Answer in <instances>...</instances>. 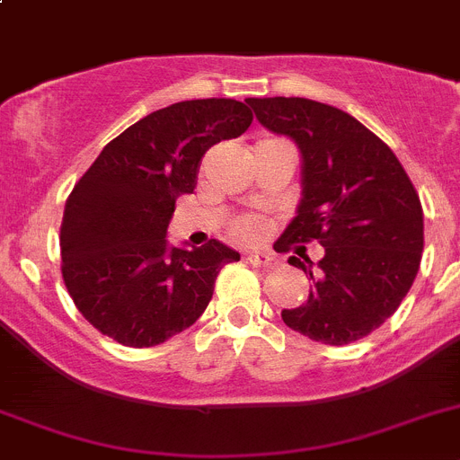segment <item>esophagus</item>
<instances>
[{
  "instance_id": "34e87169",
  "label": "esophagus",
  "mask_w": 460,
  "mask_h": 460,
  "mask_svg": "<svg viewBox=\"0 0 460 460\" xmlns=\"http://www.w3.org/2000/svg\"><path fill=\"white\" fill-rule=\"evenodd\" d=\"M247 261H250L254 268H261V270H266V268L272 266V256L266 254V252H252V254L247 256Z\"/></svg>"
}]
</instances>
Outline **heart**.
Instances as JSON below:
<instances>
[{"instance_id": "b5f03b06", "label": "heart", "mask_w": 460, "mask_h": 460, "mask_svg": "<svg viewBox=\"0 0 460 460\" xmlns=\"http://www.w3.org/2000/svg\"><path fill=\"white\" fill-rule=\"evenodd\" d=\"M231 235L235 240H243V243H254V240L263 238L268 231V225L259 217H238L235 222H231Z\"/></svg>"}]
</instances>
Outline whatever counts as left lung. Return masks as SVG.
Returning a JSON list of instances; mask_svg holds the SVG:
<instances>
[{
	"instance_id": "obj_1",
	"label": "left lung",
	"mask_w": 460,
	"mask_h": 460,
	"mask_svg": "<svg viewBox=\"0 0 460 460\" xmlns=\"http://www.w3.org/2000/svg\"><path fill=\"white\" fill-rule=\"evenodd\" d=\"M247 102L268 130L288 135L302 153V201L279 252L312 240L325 247L316 270L307 256L288 259L314 288L281 318L314 341H358L399 309L415 281L424 250L420 194L392 148L346 111L309 98Z\"/></svg>"
}]
</instances>
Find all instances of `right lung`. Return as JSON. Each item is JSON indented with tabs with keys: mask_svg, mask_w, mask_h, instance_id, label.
I'll use <instances>...</instances> for the list:
<instances>
[{
	"mask_svg": "<svg viewBox=\"0 0 460 460\" xmlns=\"http://www.w3.org/2000/svg\"><path fill=\"white\" fill-rule=\"evenodd\" d=\"M252 119L231 98L173 102L111 139L77 181L61 220V275L98 332L151 349L204 314L220 270L240 254L220 240L169 247L167 226L176 199L197 188L206 151Z\"/></svg>",
	"mask_w": 460,
	"mask_h": 460,
	"instance_id": "add662e5",
	"label": "right lung"
}]
</instances>
